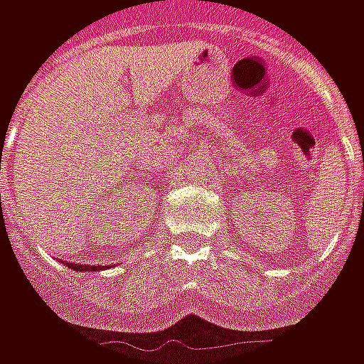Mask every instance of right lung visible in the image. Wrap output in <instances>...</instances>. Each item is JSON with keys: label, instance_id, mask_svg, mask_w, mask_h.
<instances>
[{"label": "right lung", "instance_id": "add662e5", "mask_svg": "<svg viewBox=\"0 0 364 364\" xmlns=\"http://www.w3.org/2000/svg\"><path fill=\"white\" fill-rule=\"evenodd\" d=\"M68 267L75 269V271H101V269H105L101 265H75V263H70Z\"/></svg>", "mask_w": 364, "mask_h": 364}]
</instances>
